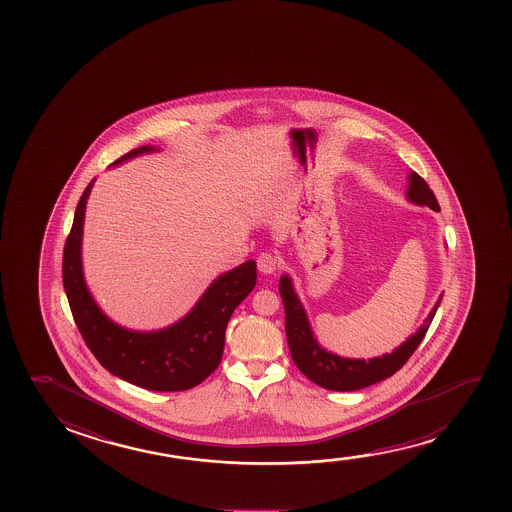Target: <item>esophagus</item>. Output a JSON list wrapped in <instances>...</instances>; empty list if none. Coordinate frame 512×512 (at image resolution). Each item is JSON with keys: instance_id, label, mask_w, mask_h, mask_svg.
<instances>
[{"instance_id": "esophagus-1", "label": "esophagus", "mask_w": 512, "mask_h": 512, "mask_svg": "<svg viewBox=\"0 0 512 512\" xmlns=\"http://www.w3.org/2000/svg\"><path fill=\"white\" fill-rule=\"evenodd\" d=\"M257 267L262 274H274L278 271V259L271 253H260Z\"/></svg>"}]
</instances>
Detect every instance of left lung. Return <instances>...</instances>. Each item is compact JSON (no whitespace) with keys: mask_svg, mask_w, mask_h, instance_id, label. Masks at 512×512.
Instances as JSON below:
<instances>
[{"mask_svg":"<svg viewBox=\"0 0 512 512\" xmlns=\"http://www.w3.org/2000/svg\"><path fill=\"white\" fill-rule=\"evenodd\" d=\"M407 182H409L407 183V201L418 206H427L430 210H441L434 192L418 173L411 171L407 175ZM280 294L285 306V330H287L288 348H290L292 360L306 378L334 392H355L390 378L399 371L418 348V344L423 341L430 323L434 320L435 311L442 301L441 295L420 329L416 330L413 336L407 337L399 348L381 357L364 360V358L339 357L318 344L309 325L306 309L295 294L292 278L288 274H283L280 278Z\"/></svg>","mask_w":512,"mask_h":512,"instance_id":"obj_1","label":"left lung"}]
</instances>
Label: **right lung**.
I'll list each match as a JSON object with an SVG mask.
<instances>
[{"mask_svg":"<svg viewBox=\"0 0 512 512\" xmlns=\"http://www.w3.org/2000/svg\"><path fill=\"white\" fill-rule=\"evenodd\" d=\"M159 150L134 148L112 166L136 155ZM92 180L80 197L63 253L64 292L78 330L99 364L113 376L152 392H182L203 383L217 369L224 353L225 329L234 309L257 283V264L248 260L206 288L196 306L166 329L138 332L120 327L101 311L92 297L82 267L85 206Z\"/></svg>","mask_w":512,"mask_h":512,"instance_id":"add662e5","label":"right lung"}]
</instances>
